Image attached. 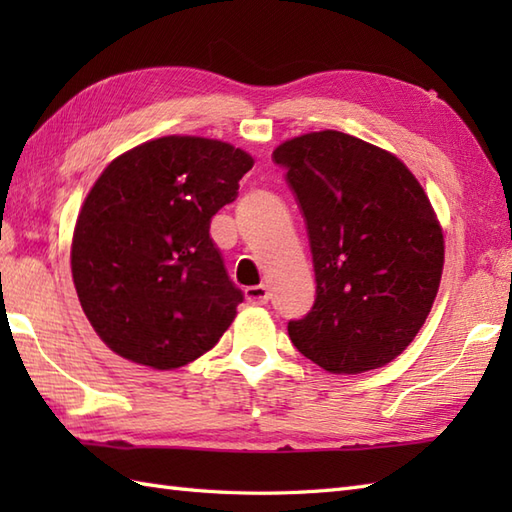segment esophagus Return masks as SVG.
Listing matches in <instances>:
<instances>
[{"mask_svg":"<svg viewBox=\"0 0 512 512\" xmlns=\"http://www.w3.org/2000/svg\"><path fill=\"white\" fill-rule=\"evenodd\" d=\"M246 299L248 303H253V306H264L270 299V292L266 286H250L246 288Z\"/></svg>","mask_w":512,"mask_h":512,"instance_id":"obj_1","label":"esophagus"}]
</instances>
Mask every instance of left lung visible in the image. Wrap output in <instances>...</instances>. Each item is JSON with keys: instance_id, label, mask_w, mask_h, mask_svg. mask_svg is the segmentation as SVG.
Wrapping results in <instances>:
<instances>
[{"instance_id": "8db88e82", "label": "left lung", "mask_w": 512, "mask_h": 512, "mask_svg": "<svg viewBox=\"0 0 512 512\" xmlns=\"http://www.w3.org/2000/svg\"><path fill=\"white\" fill-rule=\"evenodd\" d=\"M306 220L317 299L288 323L292 345L332 374L383 367L413 341L438 295L444 237L416 176L350 134L310 132L281 143Z\"/></svg>"}]
</instances>
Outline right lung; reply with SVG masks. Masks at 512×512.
Wrapping results in <instances>:
<instances>
[{"mask_svg":"<svg viewBox=\"0 0 512 512\" xmlns=\"http://www.w3.org/2000/svg\"><path fill=\"white\" fill-rule=\"evenodd\" d=\"M250 167L222 140L165 136L125 151L94 182L74 226L72 279L112 352L176 369L220 341L244 292L209 228Z\"/></svg>","mask_w":512,"mask_h":512,"instance_id":"add662e5","label":"right lung"}]
</instances>
